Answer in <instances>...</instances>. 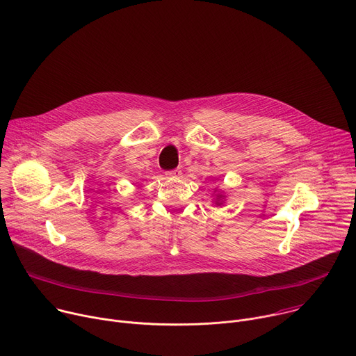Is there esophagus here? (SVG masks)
I'll list each match as a JSON object with an SVG mask.
<instances>
[{"mask_svg": "<svg viewBox=\"0 0 356 356\" xmlns=\"http://www.w3.org/2000/svg\"><path fill=\"white\" fill-rule=\"evenodd\" d=\"M166 176H168L169 179H177V177H180V176H181V170H180V169L169 170V172H166Z\"/></svg>", "mask_w": 356, "mask_h": 356, "instance_id": "1", "label": "esophagus"}]
</instances>
